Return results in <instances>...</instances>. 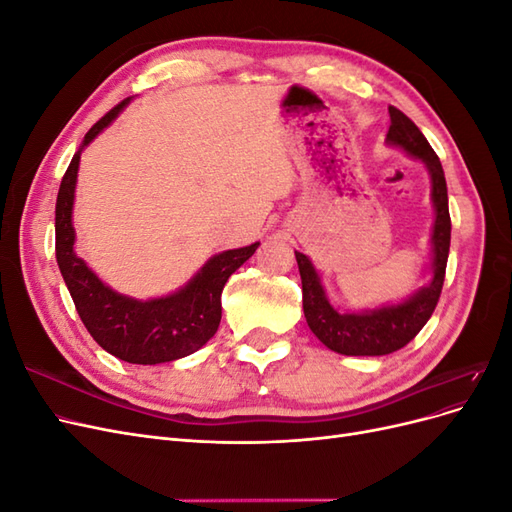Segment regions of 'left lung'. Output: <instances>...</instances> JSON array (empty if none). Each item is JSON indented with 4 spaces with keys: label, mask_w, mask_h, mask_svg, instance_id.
I'll list each match as a JSON object with an SVG mask.
<instances>
[{
    "label": "left lung",
    "mask_w": 512,
    "mask_h": 512,
    "mask_svg": "<svg viewBox=\"0 0 512 512\" xmlns=\"http://www.w3.org/2000/svg\"><path fill=\"white\" fill-rule=\"evenodd\" d=\"M391 128L386 141L404 147L414 158L423 160L431 173L433 205H436V224H433V280L427 288L416 292L406 303L382 307L369 314H339L327 301L314 271L312 262L301 252H294L299 262L303 284V312L309 329L320 342L333 352L348 356H382L410 344L436 309L444 275L448 247H451V213H448L446 179L436 151L431 149L423 132L414 126L395 106H389Z\"/></svg>",
    "instance_id": "8db88e82"
}]
</instances>
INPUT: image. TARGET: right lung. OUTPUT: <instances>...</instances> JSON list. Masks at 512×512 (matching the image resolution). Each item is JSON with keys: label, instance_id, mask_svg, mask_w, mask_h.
<instances>
[{"label": "right lung", "instance_id": "add662e5", "mask_svg": "<svg viewBox=\"0 0 512 512\" xmlns=\"http://www.w3.org/2000/svg\"><path fill=\"white\" fill-rule=\"evenodd\" d=\"M128 102L130 98L121 100L91 126L83 138V145L74 153L64 179H61L55 205V256L76 312H79L89 335L121 361L156 365L196 352L215 335L222 320L224 284L256 252L258 243L218 254L183 290L145 303L121 297V294L106 288L87 269L85 262L76 258L72 250V203L81 151L119 115Z\"/></svg>", "mask_w": 512, "mask_h": 512}]
</instances>
